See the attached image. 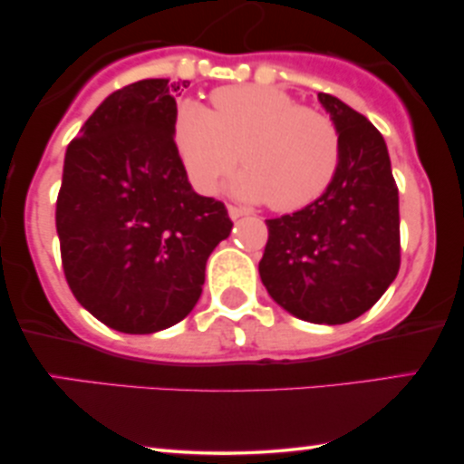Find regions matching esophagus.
Wrapping results in <instances>:
<instances>
[{
    "label": "esophagus",
    "instance_id": "34e87169",
    "mask_svg": "<svg viewBox=\"0 0 464 464\" xmlns=\"http://www.w3.org/2000/svg\"><path fill=\"white\" fill-rule=\"evenodd\" d=\"M248 211L242 209V207H236V205H228V216H231V220H237V218L246 216Z\"/></svg>",
    "mask_w": 464,
    "mask_h": 464
}]
</instances>
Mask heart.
Returning a JSON list of instances; mask_svg holds the SVG:
<instances>
[{
	"instance_id": "b5f03b06",
	"label": "heart",
	"mask_w": 464,
	"mask_h": 464,
	"mask_svg": "<svg viewBox=\"0 0 464 464\" xmlns=\"http://www.w3.org/2000/svg\"><path fill=\"white\" fill-rule=\"evenodd\" d=\"M172 141L191 188L211 196L236 172V191L268 200L281 214L301 211L334 183L343 157L335 124L312 106L270 87H222L211 111L185 100L172 121Z\"/></svg>"
}]
</instances>
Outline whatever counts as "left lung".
Instances as JSON below:
<instances>
[{
	"label": "left lung",
	"mask_w": 464,
	"mask_h": 464,
	"mask_svg": "<svg viewBox=\"0 0 464 464\" xmlns=\"http://www.w3.org/2000/svg\"><path fill=\"white\" fill-rule=\"evenodd\" d=\"M318 100L340 132L338 174L310 207L266 220L259 276L301 321L343 324L371 310L399 273V191L382 132L334 95Z\"/></svg>",
	"instance_id": "left-lung-1"
}]
</instances>
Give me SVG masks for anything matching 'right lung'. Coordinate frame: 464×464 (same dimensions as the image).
I'll return each instance as SVG.
<instances>
[{"label": "right lung", "instance_id": "add662e5", "mask_svg": "<svg viewBox=\"0 0 464 464\" xmlns=\"http://www.w3.org/2000/svg\"><path fill=\"white\" fill-rule=\"evenodd\" d=\"M168 82H132L93 111L67 146L56 198L73 296L124 334L183 321L202 295L211 250L233 227L225 202L191 189L172 141L174 95L189 80Z\"/></svg>", "mask_w": 464, "mask_h": 464}]
</instances>
